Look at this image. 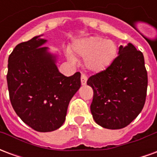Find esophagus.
<instances>
[{
	"instance_id": "34e87169",
	"label": "esophagus",
	"mask_w": 157,
	"mask_h": 157,
	"mask_svg": "<svg viewBox=\"0 0 157 157\" xmlns=\"http://www.w3.org/2000/svg\"><path fill=\"white\" fill-rule=\"evenodd\" d=\"M86 82H87V76L84 74H82V77H81V82H82V85H86Z\"/></svg>"
}]
</instances>
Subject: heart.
Returning a JSON list of instances; mask_svg holds the SVG:
<instances>
[{
    "instance_id": "obj_1",
    "label": "heart",
    "mask_w": 157,
    "mask_h": 157,
    "mask_svg": "<svg viewBox=\"0 0 157 157\" xmlns=\"http://www.w3.org/2000/svg\"><path fill=\"white\" fill-rule=\"evenodd\" d=\"M74 55L85 59L86 68L92 72L105 71L111 65L117 55V45L112 40L102 37H90L75 42L71 48ZM70 60L75 59L68 55Z\"/></svg>"
}]
</instances>
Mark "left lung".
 <instances>
[{
  "mask_svg": "<svg viewBox=\"0 0 157 157\" xmlns=\"http://www.w3.org/2000/svg\"><path fill=\"white\" fill-rule=\"evenodd\" d=\"M86 83L93 90L91 112L96 123L109 129L124 128L145 105L148 76L144 55L130 43L121 45L109 68Z\"/></svg>",
  "mask_w": 157,
  "mask_h": 157,
  "instance_id": "1",
  "label": "left lung"
}]
</instances>
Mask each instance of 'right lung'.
Wrapping results in <instances>:
<instances>
[{
    "instance_id": "1",
    "label": "right lung",
    "mask_w": 157,
    "mask_h": 157,
    "mask_svg": "<svg viewBox=\"0 0 157 157\" xmlns=\"http://www.w3.org/2000/svg\"><path fill=\"white\" fill-rule=\"evenodd\" d=\"M36 36L15 47L9 55L6 75L9 97L16 113L39 132L54 131L65 120L69 102L81 87V73L65 76L56 56Z\"/></svg>"
}]
</instances>
